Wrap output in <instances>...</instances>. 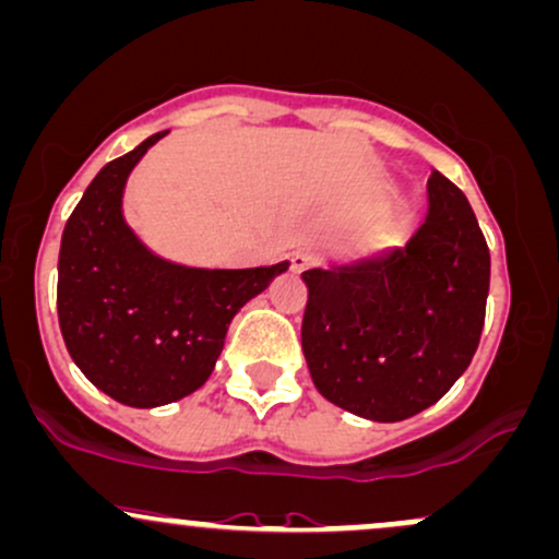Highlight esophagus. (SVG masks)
<instances>
[{
  "label": "esophagus",
  "mask_w": 559,
  "mask_h": 559,
  "mask_svg": "<svg viewBox=\"0 0 559 559\" xmlns=\"http://www.w3.org/2000/svg\"><path fill=\"white\" fill-rule=\"evenodd\" d=\"M289 262H292V270H308L312 262H316V257H312V251H308V249H299V251H294V254L289 257Z\"/></svg>",
  "instance_id": "1"
}]
</instances>
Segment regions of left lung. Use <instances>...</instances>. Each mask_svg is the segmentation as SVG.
Returning a JSON list of instances; mask_svg holds the SVG:
<instances>
[{"label":"left lung","instance_id":"1","mask_svg":"<svg viewBox=\"0 0 559 559\" xmlns=\"http://www.w3.org/2000/svg\"><path fill=\"white\" fill-rule=\"evenodd\" d=\"M429 210L403 249L305 270L302 353L318 392L371 421L438 403L467 371L490 284L488 243L449 177L427 180Z\"/></svg>","mask_w":559,"mask_h":559}]
</instances>
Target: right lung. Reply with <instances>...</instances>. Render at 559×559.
<instances>
[{"label":"right lung","instance_id":"add662e5","mask_svg":"<svg viewBox=\"0 0 559 559\" xmlns=\"http://www.w3.org/2000/svg\"><path fill=\"white\" fill-rule=\"evenodd\" d=\"M95 175L60 238L58 321L73 364L114 401L156 408L210 379L238 310L289 262L210 270L162 260L127 225V177L153 143Z\"/></svg>","mask_w":559,"mask_h":559}]
</instances>
